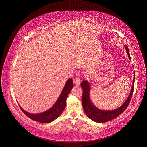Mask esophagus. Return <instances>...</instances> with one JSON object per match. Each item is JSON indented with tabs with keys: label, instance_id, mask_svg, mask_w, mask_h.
<instances>
[{
	"label": "esophagus",
	"instance_id": "1",
	"mask_svg": "<svg viewBox=\"0 0 147 147\" xmlns=\"http://www.w3.org/2000/svg\"><path fill=\"white\" fill-rule=\"evenodd\" d=\"M73 81H74V84H75V85H76V86H79V85H80V78H75V79L73 80Z\"/></svg>",
	"mask_w": 147,
	"mask_h": 147
}]
</instances>
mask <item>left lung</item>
<instances>
[{
	"label": "left lung",
	"instance_id": "left-lung-1",
	"mask_svg": "<svg viewBox=\"0 0 147 147\" xmlns=\"http://www.w3.org/2000/svg\"><path fill=\"white\" fill-rule=\"evenodd\" d=\"M125 49L128 54L129 59L131 60L129 49L127 45H125ZM134 82H135V72L134 75L133 82V86L131 90V92L125 102L121 107L116 109L113 111H106L100 110L98 108L95 107L94 105L91 102L89 98V91H90V86L89 82L87 81H84L81 83V87L83 89V93L82 95V103L84 108V111L86 114L89 117L90 119L98 122V123H103L107 121L111 120L120 115L122 113L125 111V109L129 105L132 95L133 94L134 87Z\"/></svg>",
	"mask_w": 147,
	"mask_h": 147
}]
</instances>
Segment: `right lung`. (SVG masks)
Listing matches in <instances>:
<instances>
[{"instance_id":"obj_1","label":"right lung","mask_w":147,"mask_h":147,"mask_svg":"<svg viewBox=\"0 0 147 147\" xmlns=\"http://www.w3.org/2000/svg\"><path fill=\"white\" fill-rule=\"evenodd\" d=\"M73 87V81L71 78L66 81L63 89L58 100L53 107L48 111L38 114H32L25 111L22 107L19 106L22 112L33 120L41 123H49L57 119L61 115L66 107V102L67 96L70 93Z\"/></svg>"}]
</instances>
